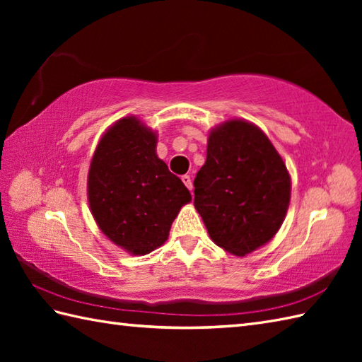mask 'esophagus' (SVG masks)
<instances>
[{"mask_svg": "<svg viewBox=\"0 0 362 362\" xmlns=\"http://www.w3.org/2000/svg\"><path fill=\"white\" fill-rule=\"evenodd\" d=\"M182 182L185 183V187L191 191V193H193V182H191V177L188 175V174H185V175H182Z\"/></svg>", "mask_w": 362, "mask_h": 362, "instance_id": "obj_1", "label": "esophagus"}]
</instances>
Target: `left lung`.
Listing matches in <instances>:
<instances>
[{
	"mask_svg": "<svg viewBox=\"0 0 362 362\" xmlns=\"http://www.w3.org/2000/svg\"><path fill=\"white\" fill-rule=\"evenodd\" d=\"M291 177L266 134L230 119L209 135L194 179V206L214 244L244 257L275 236L286 216Z\"/></svg>",
	"mask_w": 362,
	"mask_h": 362,
	"instance_id": "1",
	"label": "left lung"
}]
</instances>
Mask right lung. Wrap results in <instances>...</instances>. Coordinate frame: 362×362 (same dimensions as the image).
I'll list each match as a JSON object with an SVG mask.
<instances>
[{"instance_id": "add662e5", "label": "right lung", "mask_w": 362, "mask_h": 362, "mask_svg": "<svg viewBox=\"0 0 362 362\" xmlns=\"http://www.w3.org/2000/svg\"><path fill=\"white\" fill-rule=\"evenodd\" d=\"M157 134L135 117L118 119L103 135L88 171L87 194L101 232L132 255L168 240L188 188L157 157Z\"/></svg>"}]
</instances>
